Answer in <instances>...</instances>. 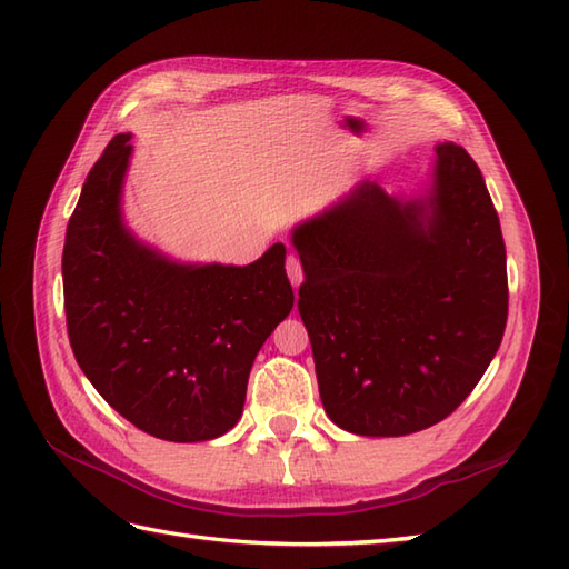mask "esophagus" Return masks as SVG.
Instances as JSON below:
<instances>
[{"label": "esophagus", "instance_id": "34e87169", "mask_svg": "<svg viewBox=\"0 0 569 569\" xmlns=\"http://www.w3.org/2000/svg\"><path fill=\"white\" fill-rule=\"evenodd\" d=\"M286 271H288V278H291L293 288L298 291V286L303 283V266H300V259L296 257V253H291V257L286 259Z\"/></svg>", "mask_w": 569, "mask_h": 569}]
</instances>
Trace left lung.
Returning <instances> with one entry per match:
<instances>
[{
  "label": "left lung",
  "instance_id": "obj_1",
  "mask_svg": "<svg viewBox=\"0 0 569 569\" xmlns=\"http://www.w3.org/2000/svg\"><path fill=\"white\" fill-rule=\"evenodd\" d=\"M298 312L335 426L398 438L447 418L485 377L509 316L506 247L485 178L435 147L426 198L371 180L291 234Z\"/></svg>",
  "mask_w": 569,
  "mask_h": 569
}]
</instances>
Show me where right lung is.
<instances>
[{
    "label": "right lung",
    "mask_w": 569,
    "mask_h": 569,
    "mask_svg": "<svg viewBox=\"0 0 569 569\" xmlns=\"http://www.w3.org/2000/svg\"><path fill=\"white\" fill-rule=\"evenodd\" d=\"M131 134L84 178L66 232L72 355L119 416L153 438L202 442L237 426L253 359L293 308L286 247L249 266L178 263L122 220Z\"/></svg>",
    "instance_id": "obj_1"
}]
</instances>
